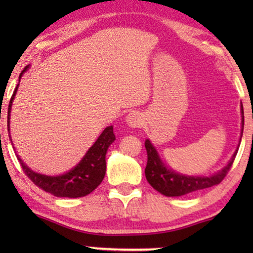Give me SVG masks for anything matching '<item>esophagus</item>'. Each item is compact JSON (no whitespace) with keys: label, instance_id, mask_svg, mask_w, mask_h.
Here are the masks:
<instances>
[{"label":"esophagus","instance_id":"obj_1","mask_svg":"<svg viewBox=\"0 0 253 253\" xmlns=\"http://www.w3.org/2000/svg\"><path fill=\"white\" fill-rule=\"evenodd\" d=\"M143 123H144L143 115L138 112L129 113V114L126 117V124L128 125L129 127H132V128L140 127L141 125H143Z\"/></svg>","mask_w":253,"mask_h":253}]
</instances>
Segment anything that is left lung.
I'll return each instance as SVG.
<instances>
[{"mask_svg":"<svg viewBox=\"0 0 253 253\" xmlns=\"http://www.w3.org/2000/svg\"><path fill=\"white\" fill-rule=\"evenodd\" d=\"M242 135L244 129V109L242 106ZM240 143V141H239ZM145 147L147 151V164L145 168V176H146L147 182L152 185L153 189L159 191L165 196H182L187 195V194L194 193V191H199L206 188H211L213 185L219 184L220 182L225 178L227 175L229 168L233 164L234 158H236L238 149L232 156L231 161L225 168L217 171L211 176H188L178 173L173 171L170 168H168L163 162H162L161 157L157 152L156 147L153 146L152 143L146 139L145 141Z\"/></svg>","mask_w":253,"mask_h":253,"instance_id":"left-lung-1","label":"left lung"}]
</instances>
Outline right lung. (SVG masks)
Returning a JSON list of instances; mask_svg holds the SVG:
<instances>
[{"label": "right lung", "mask_w": 253, "mask_h": 253, "mask_svg": "<svg viewBox=\"0 0 253 253\" xmlns=\"http://www.w3.org/2000/svg\"><path fill=\"white\" fill-rule=\"evenodd\" d=\"M28 70V66L22 70L19 76V82L21 76ZM19 84L14 90L13 96L10 98L9 107H8V132H9V120H10V110L11 103H13L14 97H15ZM10 139V133H9ZM11 140V139H10ZM115 140L114 132H113V126H108L98 136L97 140L95 141L86 153L81 159V162L76 167L72 168L68 172L63 173L59 176H47L42 173H38L36 171L31 170L30 168L21 161L19 156L20 164L25 173L28 176L37 187L42 188L46 193H50L57 197H82L88 195V194L94 191L101 182L103 181L104 175H106V153L110 144ZM13 144V143H11Z\"/></svg>", "instance_id": "add662e5"}]
</instances>
